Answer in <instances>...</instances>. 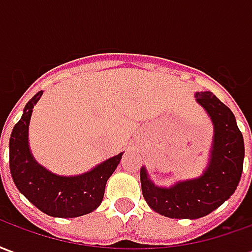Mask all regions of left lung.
I'll list each match as a JSON object with an SVG mask.
<instances>
[{
  "label": "left lung",
  "mask_w": 252,
  "mask_h": 252,
  "mask_svg": "<svg viewBox=\"0 0 252 252\" xmlns=\"http://www.w3.org/2000/svg\"><path fill=\"white\" fill-rule=\"evenodd\" d=\"M194 97L213 124L209 159L202 174L163 188L154 184L144 166L140 170L144 200L151 209L170 219L193 220L209 215L235 193L243 173V135L231 109L211 92Z\"/></svg>",
  "instance_id": "8db88e82"
}]
</instances>
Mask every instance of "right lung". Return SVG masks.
<instances>
[{
	"mask_svg": "<svg viewBox=\"0 0 252 252\" xmlns=\"http://www.w3.org/2000/svg\"><path fill=\"white\" fill-rule=\"evenodd\" d=\"M43 92L27 102L23 116L9 139V167L14 185L36 208L52 217H79L95 211L102 202L106 181L123 157L120 153L79 175H58L37 163L28 142L33 106Z\"/></svg>",
	"mask_w": 252,
	"mask_h": 252,
	"instance_id": "right-lung-1",
	"label": "right lung"
}]
</instances>
